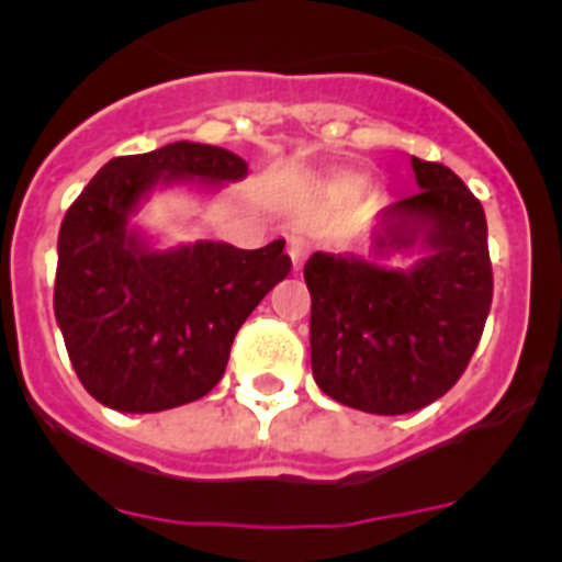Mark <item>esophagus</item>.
<instances>
[{"mask_svg":"<svg viewBox=\"0 0 562 562\" xmlns=\"http://www.w3.org/2000/svg\"><path fill=\"white\" fill-rule=\"evenodd\" d=\"M286 252H290L292 265L301 267L304 265L306 252H310V238L301 236V233H292V236L286 238Z\"/></svg>","mask_w":562,"mask_h":562,"instance_id":"1","label":"esophagus"}]
</instances>
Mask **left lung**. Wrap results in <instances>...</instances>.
I'll return each instance as SVG.
<instances>
[{
    "instance_id": "left-lung-1",
    "label": "left lung",
    "mask_w": 562,
    "mask_h": 562,
    "mask_svg": "<svg viewBox=\"0 0 562 562\" xmlns=\"http://www.w3.org/2000/svg\"><path fill=\"white\" fill-rule=\"evenodd\" d=\"M419 191L385 205L371 258L312 252L310 349L317 389L366 414H411L453 389L493 304L486 216L441 162L411 157ZM417 252L408 271L385 268Z\"/></svg>"
}]
</instances>
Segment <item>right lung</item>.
<instances>
[{"label":"right lung","instance_id":"right-lung-1","mask_svg":"<svg viewBox=\"0 0 562 562\" xmlns=\"http://www.w3.org/2000/svg\"><path fill=\"white\" fill-rule=\"evenodd\" d=\"M245 177L238 154L180 140L114 157L69 205L53 310L78 380L101 405L154 414L205 396L225 374L236 331L292 270L284 238L258 250L225 241L154 250L128 225L154 188Z\"/></svg>","mask_w":562,"mask_h":562}]
</instances>
